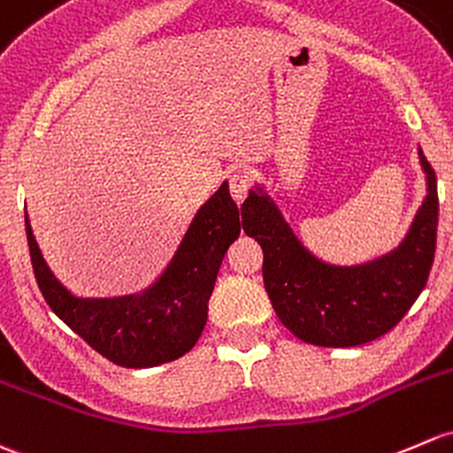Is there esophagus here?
<instances>
[{
  "label": "esophagus",
  "instance_id": "34e87169",
  "mask_svg": "<svg viewBox=\"0 0 453 453\" xmlns=\"http://www.w3.org/2000/svg\"><path fill=\"white\" fill-rule=\"evenodd\" d=\"M227 182H230V193L234 197V202L241 203L245 202L247 193H250V178H247L242 171H234V173L227 175Z\"/></svg>",
  "mask_w": 453,
  "mask_h": 453
}]
</instances>
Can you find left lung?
<instances>
[{"mask_svg":"<svg viewBox=\"0 0 453 453\" xmlns=\"http://www.w3.org/2000/svg\"><path fill=\"white\" fill-rule=\"evenodd\" d=\"M427 195L411 230L388 254L365 265L319 260L293 234L269 195L256 187L241 206L242 230L263 247V280L280 321L303 342L356 347L393 330L421 295L434 263L439 195L423 151Z\"/></svg>","mask_w":453,"mask_h":453,"instance_id":"obj_1","label":"left lung"}]
</instances>
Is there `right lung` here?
<instances>
[{"instance_id":"1","label":"right lung","mask_w":453,"mask_h":453,"mask_svg":"<svg viewBox=\"0 0 453 453\" xmlns=\"http://www.w3.org/2000/svg\"><path fill=\"white\" fill-rule=\"evenodd\" d=\"M241 214L223 182L199 208L165 273L136 295L75 297L42 258L26 212L32 269L50 308L97 354L127 369L178 360L202 336L219 266L241 234Z\"/></svg>"}]
</instances>
